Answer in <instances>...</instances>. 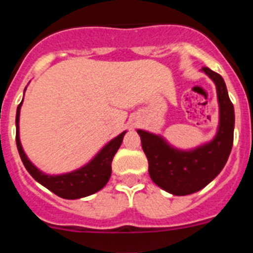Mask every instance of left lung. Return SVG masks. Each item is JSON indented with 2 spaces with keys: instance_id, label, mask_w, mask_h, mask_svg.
Listing matches in <instances>:
<instances>
[{
  "instance_id": "8db88e82",
  "label": "left lung",
  "mask_w": 253,
  "mask_h": 253,
  "mask_svg": "<svg viewBox=\"0 0 253 253\" xmlns=\"http://www.w3.org/2000/svg\"><path fill=\"white\" fill-rule=\"evenodd\" d=\"M203 71L215 84L220 110L218 133L211 142L182 152L169 147L158 135L138 130L152 181L173 195H189L207 186L223 169L233 146L234 109L224 80L208 67H203Z\"/></svg>"
}]
</instances>
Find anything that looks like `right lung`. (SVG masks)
<instances>
[{
	"label": "right lung",
	"mask_w": 253,
	"mask_h": 253,
	"mask_svg": "<svg viewBox=\"0 0 253 253\" xmlns=\"http://www.w3.org/2000/svg\"><path fill=\"white\" fill-rule=\"evenodd\" d=\"M21 104L22 101L17 106L16 111V146L22 163H24V166L28 169L29 173L39 184H42L46 189L50 190L51 193H54L55 195L63 199L84 198V196H88L101 190L107 184L109 178H110L111 162H113L114 156L118 152L119 147L122 146L125 131H123L118 137L114 138L111 142L107 143L106 146L101 149V152L90 163H87L86 166L82 167V169L71 172V173H66V175L48 176L42 171H39L28 160L25 152H24L21 147V143H20L19 116Z\"/></svg>",
	"instance_id": "1"
}]
</instances>
